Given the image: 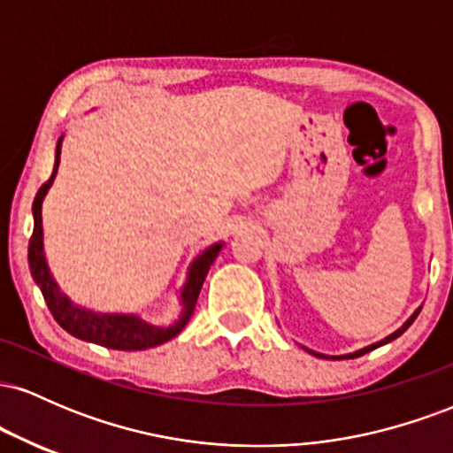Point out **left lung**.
I'll return each mask as SVG.
<instances>
[{
    "mask_svg": "<svg viewBox=\"0 0 453 453\" xmlns=\"http://www.w3.org/2000/svg\"><path fill=\"white\" fill-rule=\"evenodd\" d=\"M419 311H422V306H418V309L413 311V315H411L409 319L404 321V324L400 326L396 332H392V334L386 336V339H381V341L372 342V345H368V347H362V349H357V351H351V353H342V356H326V353H317V351H313V349H306V347H304V349L309 351V353H313V356H317V357H326V360H347V357H360V356H364V353H368V351L377 349V347H381V345H388V342H392L394 339H398V336L403 334V332L407 330V327H409L411 324H413V321H415V317L419 315Z\"/></svg>",
    "mask_w": 453,
    "mask_h": 453,
    "instance_id": "left-lung-1",
    "label": "left lung"
}]
</instances>
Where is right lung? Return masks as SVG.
Instances as JSON below:
<instances>
[{"instance_id": "right-lung-1", "label": "right lung", "mask_w": 453, "mask_h": 453, "mask_svg": "<svg viewBox=\"0 0 453 453\" xmlns=\"http://www.w3.org/2000/svg\"><path fill=\"white\" fill-rule=\"evenodd\" d=\"M61 140H64V136L57 140L53 174H50V179L40 187L38 194L34 197V206H31V212H34V234H31L29 238L27 259L31 277H34L35 285H38L40 292H42L46 306L50 309L57 324L64 327L65 332H70L72 336L87 342H96V345L108 347V349L142 351L174 339V336L187 326V321L191 319V315H194L202 283H204L206 274H209L211 264L215 262L217 256H219V251L223 249V241L212 242L211 247H206L204 251L189 264V268H187V279L179 292L180 313L174 324L155 326L144 321L142 317L136 313H97V311L85 309V306L72 303V300L61 292L55 277L50 274L49 262H46L44 256L42 232V202L46 194H49L50 185H53L57 168H59Z\"/></svg>"}]
</instances>
